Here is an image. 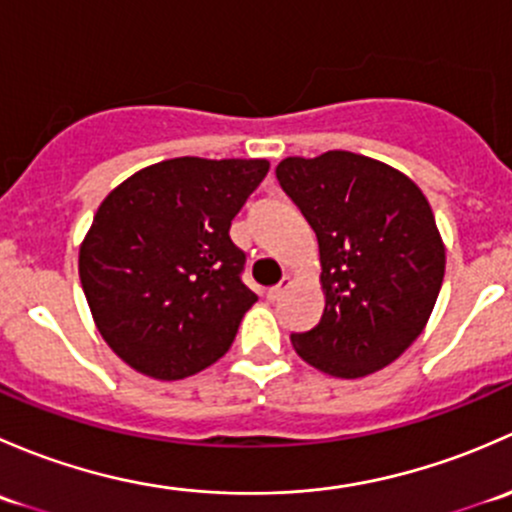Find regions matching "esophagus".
Here are the masks:
<instances>
[{"mask_svg": "<svg viewBox=\"0 0 512 512\" xmlns=\"http://www.w3.org/2000/svg\"><path fill=\"white\" fill-rule=\"evenodd\" d=\"M289 287H292V277H285V280H282L280 285H275V287L267 289V297H270V299H280L282 294H285Z\"/></svg>", "mask_w": 512, "mask_h": 512, "instance_id": "obj_1", "label": "esophagus"}]
</instances>
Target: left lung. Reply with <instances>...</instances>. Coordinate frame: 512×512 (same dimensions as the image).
Listing matches in <instances>:
<instances>
[{
    "label": "left lung",
    "instance_id": "8db88e82",
    "mask_svg": "<svg viewBox=\"0 0 512 512\" xmlns=\"http://www.w3.org/2000/svg\"><path fill=\"white\" fill-rule=\"evenodd\" d=\"M277 180L317 232L324 314L292 334L314 369L359 379L399 359L426 327L446 247L421 188L401 170L349 151L285 158Z\"/></svg>",
    "mask_w": 512,
    "mask_h": 512
}]
</instances>
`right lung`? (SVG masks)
<instances>
[{
    "label": "right lung",
    "mask_w": 512,
    "mask_h": 512,
    "mask_svg": "<svg viewBox=\"0 0 512 512\" xmlns=\"http://www.w3.org/2000/svg\"><path fill=\"white\" fill-rule=\"evenodd\" d=\"M270 170L265 158H170L98 205L79 250L96 329L131 369L175 381L230 349L257 294L240 280L232 218Z\"/></svg>",
    "instance_id": "obj_1"
}]
</instances>
